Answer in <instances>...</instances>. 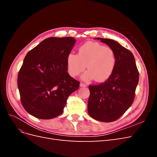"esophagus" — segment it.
<instances>
[{"instance_id": "1", "label": "esophagus", "mask_w": 157, "mask_h": 157, "mask_svg": "<svg viewBox=\"0 0 157 157\" xmlns=\"http://www.w3.org/2000/svg\"><path fill=\"white\" fill-rule=\"evenodd\" d=\"M80 87H86V86H87V85H86V84H84V83L81 82V83L80 84Z\"/></svg>"}]
</instances>
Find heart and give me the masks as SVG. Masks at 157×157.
I'll return each instance as SVG.
<instances>
[{
    "label": "heart",
    "instance_id": "obj_1",
    "mask_svg": "<svg viewBox=\"0 0 157 157\" xmlns=\"http://www.w3.org/2000/svg\"><path fill=\"white\" fill-rule=\"evenodd\" d=\"M116 62L111 48L94 42L83 44L78 48V54L71 53L67 58L68 72L72 77H77L86 67L88 69L82 76L86 81L94 78L97 82L105 81L113 73Z\"/></svg>",
    "mask_w": 157,
    "mask_h": 157
}]
</instances>
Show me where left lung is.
Returning <instances> with one entry per match:
<instances>
[{"mask_svg":"<svg viewBox=\"0 0 157 157\" xmlns=\"http://www.w3.org/2000/svg\"><path fill=\"white\" fill-rule=\"evenodd\" d=\"M108 45L116 56L111 77L99 85H90L89 115L99 121L110 122L119 118L132 105L139 82V72L132 52L117 41L95 38Z\"/></svg>","mask_w":157,"mask_h":157,"instance_id":"left-lung-1","label":"left lung"}]
</instances>
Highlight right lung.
I'll use <instances>...</instances> for the list:
<instances>
[{
    "label": "right lung",
    "instance_id": "obj_1",
    "mask_svg": "<svg viewBox=\"0 0 157 157\" xmlns=\"http://www.w3.org/2000/svg\"><path fill=\"white\" fill-rule=\"evenodd\" d=\"M73 37H50L27 54L17 76L23 107L32 116L51 119L60 115L80 82L67 73V58Z\"/></svg>",
    "mask_w": 157,
    "mask_h": 157
}]
</instances>
